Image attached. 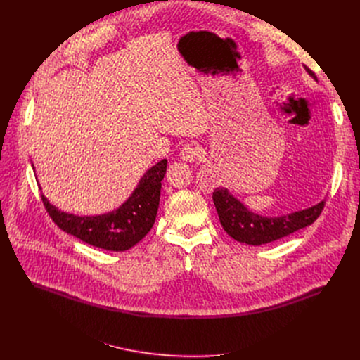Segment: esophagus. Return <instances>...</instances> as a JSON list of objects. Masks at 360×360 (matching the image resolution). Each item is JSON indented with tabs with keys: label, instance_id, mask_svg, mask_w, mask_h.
Segmentation results:
<instances>
[{
	"label": "esophagus",
	"instance_id": "obj_1",
	"mask_svg": "<svg viewBox=\"0 0 360 360\" xmlns=\"http://www.w3.org/2000/svg\"><path fill=\"white\" fill-rule=\"evenodd\" d=\"M200 155V148L195 143H186L181 149V158L186 162H193Z\"/></svg>",
	"mask_w": 360,
	"mask_h": 360
}]
</instances>
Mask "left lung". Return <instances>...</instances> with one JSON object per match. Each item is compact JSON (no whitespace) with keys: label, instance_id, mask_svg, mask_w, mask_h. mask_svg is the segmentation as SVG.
Segmentation results:
<instances>
[{"label":"left lung","instance_id":"left-lung-1","mask_svg":"<svg viewBox=\"0 0 360 360\" xmlns=\"http://www.w3.org/2000/svg\"><path fill=\"white\" fill-rule=\"evenodd\" d=\"M304 68L314 78H316L315 72L306 65ZM212 198L221 225L226 233L238 242L253 246L278 240L312 225L325 208V200H322L312 208L278 218H266L248 211V208H245L226 189L217 188Z\"/></svg>","mask_w":360,"mask_h":360}]
</instances>
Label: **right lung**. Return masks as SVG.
Masks as SVG:
<instances>
[{
	"instance_id": "right-lung-1",
	"label": "right lung",
	"mask_w": 360,
	"mask_h": 360,
	"mask_svg": "<svg viewBox=\"0 0 360 360\" xmlns=\"http://www.w3.org/2000/svg\"><path fill=\"white\" fill-rule=\"evenodd\" d=\"M165 172L167 160H162L146 171L125 203L105 215L75 217L58 211L44 195L41 199L51 219L67 233L101 249L122 252L136 245L155 222Z\"/></svg>"
}]
</instances>
